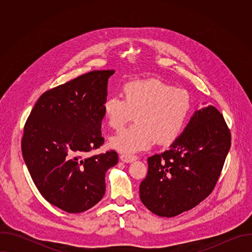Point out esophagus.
<instances>
[{"label":"esophagus","instance_id":"obj_1","mask_svg":"<svg viewBox=\"0 0 252 252\" xmlns=\"http://www.w3.org/2000/svg\"><path fill=\"white\" fill-rule=\"evenodd\" d=\"M121 160L124 161V162H126V163H129V162H132L134 160L137 159V157L136 156H130V155H122L120 157Z\"/></svg>","mask_w":252,"mask_h":252}]
</instances>
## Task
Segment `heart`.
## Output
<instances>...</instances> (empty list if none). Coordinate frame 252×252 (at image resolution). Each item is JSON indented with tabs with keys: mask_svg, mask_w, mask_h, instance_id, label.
Instances as JSON below:
<instances>
[{
	"mask_svg": "<svg viewBox=\"0 0 252 252\" xmlns=\"http://www.w3.org/2000/svg\"><path fill=\"white\" fill-rule=\"evenodd\" d=\"M123 95L107 97L102 113L114 129L122 128L134 116L135 124L110 139L111 148L125 155L146 150L155 141L171 143L183 131L191 111V98L186 90L157 79L127 83Z\"/></svg>",
	"mask_w": 252,
	"mask_h": 252,
	"instance_id": "heart-1",
	"label": "heart"
}]
</instances>
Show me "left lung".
I'll return each instance as SVG.
<instances>
[{
    "instance_id": "8db88e82",
    "label": "left lung",
    "mask_w": 252,
    "mask_h": 252,
    "mask_svg": "<svg viewBox=\"0 0 252 252\" xmlns=\"http://www.w3.org/2000/svg\"><path fill=\"white\" fill-rule=\"evenodd\" d=\"M231 145L222 115L212 105L195 111L169 149L148 158L139 186L141 202L153 213L172 218L196 206L217 185Z\"/></svg>"
}]
</instances>
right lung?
I'll return each mask as SVG.
<instances>
[{"label":"right lung","instance_id":"obj_1","mask_svg":"<svg viewBox=\"0 0 252 252\" xmlns=\"http://www.w3.org/2000/svg\"><path fill=\"white\" fill-rule=\"evenodd\" d=\"M114 69L93 70L44 93L27 120L22 153L33 184L51 204L79 213L105 192L115 151L88 158L103 145L102 103Z\"/></svg>","mask_w":252,"mask_h":252}]
</instances>
